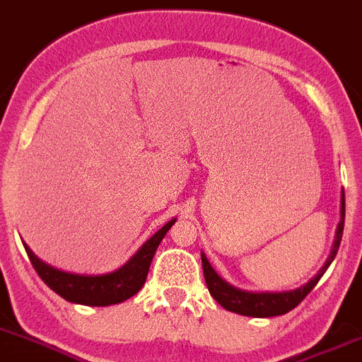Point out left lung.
I'll list each match as a JSON object with an SVG mask.
<instances>
[{
    "label": "left lung",
    "mask_w": 362,
    "mask_h": 362,
    "mask_svg": "<svg viewBox=\"0 0 362 362\" xmlns=\"http://www.w3.org/2000/svg\"><path fill=\"white\" fill-rule=\"evenodd\" d=\"M344 223H345V193L341 192V219L338 223L337 229V238L333 243L332 255H329L326 264L322 266V269L310 279L309 283L297 290L291 291H279V293H252V291H243L231 286L229 283L224 281L219 274L214 271V267L209 264L207 257L202 254V266H204V276L205 283H207V288L211 291V295L219 302L221 305L226 310L231 313L243 314V316H252V317H273V316H281L286 314L288 310L295 309L302 300L310 293V290L317 285V281L321 279V276L325 274V271L328 269V266L332 264V260L335 259L338 247H340L341 235H344Z\"/></svg>",
    "instance_id": "1"
}]
</instances>
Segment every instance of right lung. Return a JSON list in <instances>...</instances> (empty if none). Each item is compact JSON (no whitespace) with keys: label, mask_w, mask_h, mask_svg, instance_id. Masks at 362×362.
<instances>
[{"label":"right lung","mask_w":362,"mask_h":362,"mask_svg":"<svg viewBox=\"0 0 362 362\" xmlns=\"http://www.w3.org/2000/svg\"><path fill=\"white\" fill-rule=\"evenodd\" d=\"M174 223H176V219L169 221L164 228L158 229L148 242L136 252L134 257L127 264H124L120 269L102 276H83L58 271L37 259L25 243L24 247L36 273L55 293L64 297L65 300L74 302V304L103 307L127 300L141 290V286L146 281V276H148L151 259L157 252V247Z\"/></svg>","instance_id":"add662e5"}]
</instances>
